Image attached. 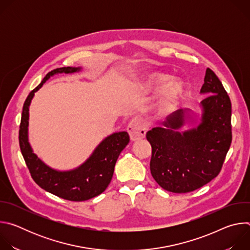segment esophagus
Segmentation results:
<instances>
[{"mask_svg": "<svg viewBox=\"0 0 250 250\" xmlns=\"http://www.w3.org/2000/svg\"><path fill=\"white\" fill-rule=\"evenodd\" d=\"M126 129L131 140H139L146 137L147 127L144 121L139 118H135L129 123Z\"/></svg>", "mask_w": 250, "mask_h": 250, "instance_id": "1", "label": "esophagus"}]
</instances>
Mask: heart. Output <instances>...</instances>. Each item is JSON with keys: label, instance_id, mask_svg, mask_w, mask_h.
I'll list each match as a JSON object with an SVG mask.
<instances>
[{"label": "heart", "instance_id": "obj_1", "mask_svg": "<svg viewBox=\"0 0 250 250\" xmlns=\"http://www.w3.org/2000/svg\"><path fill=\"white\" fill-rule=\"evenodd\" d=\"M166 80L167 76L165 75L157 73L149 74L145 79V89L148 92L156 91ZM184 92L182 81L178 79H170L167 81L157 93L154 104L155 114L162 116L170 113L181 101Z\"/></svg>", "mask_w": 250, "mask_h": 250}]
</instances>
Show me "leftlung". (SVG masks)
Here are the masks:
<instances>
[{
	"instance_id": "obj_1",
	"label": "left lung",
	"mask_w": 250,
	"mask_h": 250,
	"mask_svg": "<svg viewBox=\"0 0 250 250\" xmlns=\"http://www.w3.org/2000/svg\"><path fill=\"white\" fill-rule=\"evenodd\" d=\"M200 93L207 95L200 103V118L189 109L178 110L163 126L146 133L152 147L151 175L169 192H192L216 178L231 144V103L209 68ZM186 124L193 127L182 131Z\"/></svg>"
}]
</instances>
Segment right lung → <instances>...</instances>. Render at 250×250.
Instances as JSON below:
<instances>
[{
	"mask_svg": "<svg viewBox=\"0 0 250 250\" xmlns=\"http://www.w3.org/2000/svg\"><path fill=\"white\" fill-rule=\"evenodd\" d=\"M82 67H62L47 73L42 83L27 96L22 108L19 139L21 154L34 182L45 191L65 200L81 202L102 194L109 186L121 152L129 142L126 131L114 132L103 139L80 166L66 171L51 168L35 154L28 141L29 105L42 85L52 76L80 72Z\"/></svg>",
	"mask_w": 250,
	"mask_h": 250,
	"instance_id": "1",
	"label": "right lung"
}]
</instances>
